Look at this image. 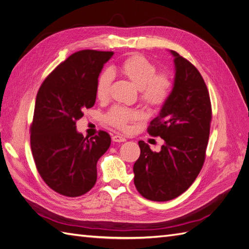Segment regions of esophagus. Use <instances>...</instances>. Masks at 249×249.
Masks as SVG:
<instances>
[{"label": "esophagus", "mask_w": 249, "mask_h": 249, "mask_svg": "<svg viewBox=\"0 0 249 249\" xmlns=\"http://www.w3.org/2000/svg\"><path fill=\"white\" fill-rule=\"evenodd\" d=\"M112 140L114 142H124V141H126L125 137L122 136V135H114V136L112 137Z\"/></svg>", "instance_id": "esophagus-1"}]
</instances>
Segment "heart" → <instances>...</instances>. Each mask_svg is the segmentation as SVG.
Wrapping results in <instances>:
<instances>
[{
	"label": "heart",
	"mask_w": 249,
	"mask_h": 249,
	"mask_svg": "<svg viewBox=\"0 0 249 249\" xmlns=\"http://www.w3.org/2000/svg\"><path fill=\"white\" fill-rule=\"evenodd\" d=\"M124 76L139 89L140 101L150 108L161 107L166 103L172 89V80L166 72L156 73L153 62L141 55L126 58L119 67ZM113 79V73L106 70L96 80L95 94L101 101L106 100ZM139 112L122 106H114L106 114V122L120 130H127L129 124L139 118Z\"/></svg>",
	"instance_id": "b5f03b06"
}]
</instances>
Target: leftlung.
<instances>
[{
    "label": "left lung",
    "mask_w": 249,
    "mask_h": 249,
    "mask_svg": "<svg viewBox=\"0 0 249 249\" xmlns=\"http://www.w3.org/2000/svg\"><path fill=\"white\" fill-rule=\"evenodd\" d=\"M176 77L168 100L147 132L164 140L159 153L139 141L134 184L149 200L167 201L184 193L197 178L206 159L212 107L201 74L192 63L170 51Z\"/></svg>",
    "instance_id": "obj_1"
}]
</instances>
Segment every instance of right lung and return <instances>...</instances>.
<instances>
[{"mask_svg": "<svg viewBox=\"0 0 249 249\" xmlns=\"http://www.w3.org/2000/svg\"><path fill=\"white\" fill-rule=\"evenodd\" d=\"M113 52L83 50L60 63L37 92L30 142L36 168L51 189L69 197L87 193L96 182V163L111 144L100 131L88 139L77 120L95 103V85Z\"/></svg>", "mask_w": 249, "mask_h": 249, "instance_id": "add662e5", "label": "right lung"}]
</instances>
